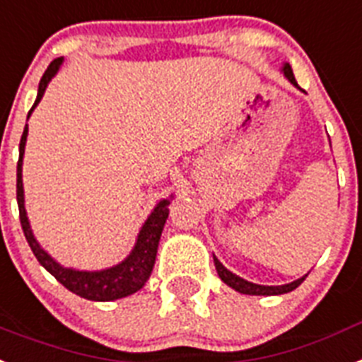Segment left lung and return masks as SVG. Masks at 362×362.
Listing matches in <instances>:
<instances>
[{"label":"left lung","mask_w":362,"mask_h":362,"mask_svg":"<svg viewBox=\"0 0 362 362\" xmlns=\"http://www.w3.org/2000/svg\"><path fill=\"white\" fill-rule=\"evenodd\" d=\"M281 71H284L285 77L289 78L291 84L300 88L298 83H296V78H294L293 69H291L289 64H284ZM214 261H215V269H217L218 278L223 279L226 285H230L232 289L239 291V293L243 294H256V296H274V294H285L296 289L303 279H305V276H302V278H298L296 281H291V284H285V285H257V284H252V281H247V279L239 278V276L233 274V272H230V270H228L215 256H214Z\"/></svg>","instance_id":"left-lung-1"}]
</instances>
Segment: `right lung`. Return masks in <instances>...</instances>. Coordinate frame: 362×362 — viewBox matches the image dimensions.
I'll use <instances>...</instances> for the list:
<instances>
[{"label": "right lung", "mask_w": 362, "mask_h": 362, "mask_svg": "<svg viewBox=\"0 0 362 362\" xmlns=\"http://www.w3.org/2000/svg\"><path fill=\"white\" fill-rule=\"evenodd\" d=\"M62 57L54 59L49 64V68L45 69L44 77L40 78L38 84V95L29 110V115L36 108V105L40 103L44 97L45 88L49 84L51 78L54 77V73L59 71L60 64H62ZM27 115V117H29ZM27 132L29 127L25 124L23 134L20 139V160H18V169H16V199H18V209H20V223L21 230L25 233V239L31 247L33 254L36 259L40 261V265L44 267L49 274L59 279L60 284L69 289L71 293L78 294L81 298L93 300V302H110V300L124 298L129 294H134L147 284L148 276L153 272L154 261H156V252H158V243H160V235H162L163 224H165L167 217H169V200H160L154 211L148 215V218L144 223L141 230L138 233L136 245L129 257L121 261L119 265L110 267L105 270H95V272H88V270H75V269H66L60 263L53 259V257L38 245V241L33 235V230L29 226V218H27L25 211V200H23V182H21V163H23V153H25V141H27Z\"/></svg>", "instance_id": "obj_1"}]
</instances>
